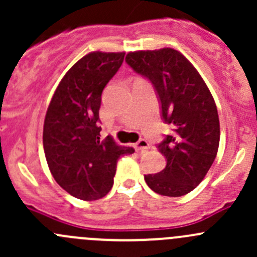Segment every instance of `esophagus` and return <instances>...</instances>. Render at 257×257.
I'll use <instances>...</instances> for the list:
<instances>
[{"instance_id":"34e87169","label":"esophagus","mask_w":257,"mask_h":257,"mask_svg":"<svg viewBox=\"0 0 257 257\" xmlns=\"http://www.w3.org/2000/svg\"><path fill=\"white\" fill-rule=\"evenodd\" d=\"M134 148H136L137 152H144V150L149 149L150 144L148 143V141H145V139H141V141L137 142V143L134 144Z\"/></svg>"}]
</instances>
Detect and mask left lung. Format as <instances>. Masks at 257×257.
<instances>
[{
	"label": "left lung",
	"instance_id": "obj_1",
	"mask_svg": "<svg viewBox=\"0 0 257 257\" xmlns=\"http://www.w3.org/2000/svg\"><path fill=\"white\" fill-rule=\"evenodd\" d=\"M125 62L152 82L163 120L173 126V133L158 144L167 165L157 174L144 175L145 183L160 195H185L205 178L219 149L214 98L195 67L177 49L129 52Z\"/></svg>",
	"mask_w": 257,
	"mask_h": 257
}]
</instances>
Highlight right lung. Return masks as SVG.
<instances>
[{"mask_svg": "<svg viewBox=\"0 0 257 257\" xmlns=\"http://www.w3.org/2000/svg\"><path fill=\"white\" fill-rule=\"evenodd\" d=\"M124 52H90L59 82L43 125V149L54 180L67 193L90 201L109 193L121 155L134 153L107 137L100 141L102 92L118 72Z\"/></svg>", "mask_w": 257, "mask_h": 257, "instance_id": "obj_1", "label": "right lung"}]
</instances>
